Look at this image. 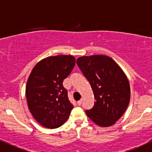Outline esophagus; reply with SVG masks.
Returning a JSON list of instances; mask_svg holds the SVG:
<instances>
[{"label": "esophagus", "mask_w": 152, "mask_h": 152, "mask_svg": "<svg viewBox=\"0 0 152 152\" xmlns=\"http://www.w3.org/2000/svg\"><path fill=\"white\" fill-rule=\"evenodd\" d=\"M82 99L79 100V101L77 102V104H78V105H81V104H82Z\"/></svg>", "instance_id": "1"}]
</instances>
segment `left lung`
<instances>
[{
    "mask_svg": "<svg viewBox=\"0 0 152 152\" xmlns=\"http://www.w3.org/2000/svg\"><path fill=\"white\" fill-rule=\"evenodd\" d=\"M76 64L91 84L96 99L94 107L85 113L98 126H113L130 101V85L126 74L106 56L79 57Z\"/></svg>",
    "mask_w": 152,
    "mask_h": 152,
    "instance_id": "1",
    "label": "left lung"
}]
</instances>
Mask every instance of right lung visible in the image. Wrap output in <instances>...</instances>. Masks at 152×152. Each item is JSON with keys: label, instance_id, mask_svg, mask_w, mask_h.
<instances>
[{"label": "right lung", "instance_id": "obj_1", "mask_svg": "<svg viewBox=\"0 0 152 152\" xmlns=\"http://www.w3.org/2000/svg\"><path fill=\"white\" fill-rule=\"evenodd\" d=\"M73 56L48 57L37 63L26 86L27 104L32 117L48 129L60 127L68 119L73 105L63 81L75 66Z\"/></svg>", "mask_w": 152, "mask_h": 152}]
</instances>
